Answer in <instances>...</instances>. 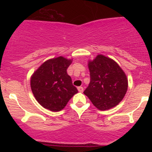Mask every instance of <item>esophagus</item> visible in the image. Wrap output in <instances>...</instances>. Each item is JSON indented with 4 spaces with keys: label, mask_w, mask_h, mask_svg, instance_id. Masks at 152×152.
I'll return each instance as SVG.
<instances>
[{
    "label": "esophagus",
    "mask_w": 152,
    "mask_h": 152,
    "mask_svg": "<svg viewBox=\"0 0 152 152\" xmlns=\"http://www.w3.org/2000/svg\"><path fill=\"white\" fill-rule=\"evenodd\" d=\"M78 90H79V92H80V93H82V92L84 91V88L82 87H78Z\"/></svg>",
    "instance_id": "esophagus-1"
}]
</instances>
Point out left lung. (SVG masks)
<instances>
[{"label": "left lung", "mask_w": 152, "mask_h": 152, "mask_svg": "<svg viewBox=\"0 0 152 152\" xmlns=\"http://www.w3.org/2000/svg\"><path fill=\"white\" fill-rule=\"evenodd\" d=\"M90 82L84 93L100 110L111 109L124 99L128 80L120 66L113 59L98 55L89 62Z\"/></svg>", "instance_id": "left-lung-1"}]
</instances>
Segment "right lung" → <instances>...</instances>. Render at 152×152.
<instances>
[{"label":"right lung","mask_w":152,"mask_h":152,"mask_svg":"<svg viewBox=\"0 0 152 152\" xmlns=\"http://www.w3.org/2000/svg\"><path fill=\"white\" fill-rule=\"evenodd\" d=\"M71 62L59 56L45 62L34 73L31 79L32 93L44 108L53 112L60 111L78 93L67 73Z\"/></svg>","instance_id":"add662e5"}]
</instances>
